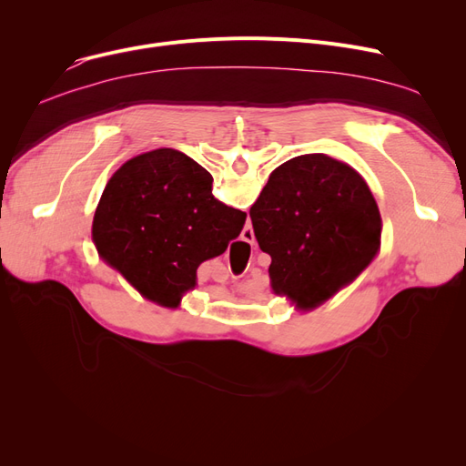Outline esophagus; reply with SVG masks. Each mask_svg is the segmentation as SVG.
I'll return each instance as SVG.
<instances>
[{"mask_svg":"<svg viewBox=\"0 0 466 466\" xmlns=\"http://www.w3.org/2000/svg\"><path fill=\"white\" fill-rule=\"evenodd\" d=\"M243 239H246V241H251V243H253V230H249V228L243 230Z\"/></svg>","mask_w":466,"mask_h":466,"instance_id":"obj_1","label":"esophagus"}]
</instances>
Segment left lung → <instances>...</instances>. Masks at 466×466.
Listing matches in <instances>:
<instances>
[{
  "label": "left lung",
  "instance_id": "1",
  "mask_svg": "<svg viewBox=\"0 0 466 466\" xmlns=\"http://www.w3.org/2000/svg\"><path fill=\"white\" fill-rule=\"evenodd\" d=\"M249 217L258 248L272 257V289L304 308L353 281L380 248L381 217L369 185L327 155L276 167Z\"/></svg>",
  "mask_w": 466,
  "mask_h": 466
}]
</instances>
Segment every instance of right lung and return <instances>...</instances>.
Wrapping results in <instances>:
<instances>
[{
  "mask_svg": "<svg viewBox=\"0 0 466 466\" xmlns=\"http://www.w3.org/2000/svg\"><path fill=\"white\" fill-rule=\"evenodd\" d=\"M211 185L206 167L174 149L139 155L109 179L94 236L143 297L176 306L198 266L239 236L248 215L217 200Z\"/></svg>",
  "mask_w": 466,
  "mask_h": 466,
  "instance_id": "1",
  "label": "right lung"
}]
</instances>
